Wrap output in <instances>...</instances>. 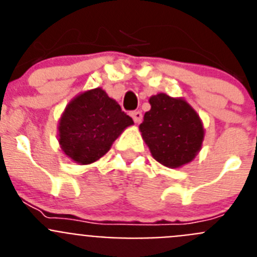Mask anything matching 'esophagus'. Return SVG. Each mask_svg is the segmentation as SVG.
Instances as JSON below:
<instances>
[{
    "label": "esophagus",
    "instance_id": "34e87169",
    "mask_svg": "<svg viewBox=\"0 0 257 257\" xmlns=\"http://www.w3.org/2000/svg\"><path fill=\"white\" fill-rule=\"evenodd\" d=\"M131 117L135 121V123H140L143 119V113L140 110H134V112H131Z\"/></svg>",
    "mask_w": 257,
    "mask_h": 257
}]
</instances>
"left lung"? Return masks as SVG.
I'll return each instance as SVG.
<instances>
[{
	"label": "left lung",
	"instance_id": "left-lung-1",
	"mask_svg": "<svg viewBox=\"0 0 257 257\" xmlns=\"http://www.w3.org/2000/svg\"><path fill=\"white\" fill-rule=\"evenodd\" d=\"M149 103L140 131L154 160L171 169L189 163L205 135L198 114L185 100L166 94L154 95Z\"/></svg>",
	"mask_w": 257,
	"mask_h": 257
}]
</instances>
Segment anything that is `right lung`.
<instances>
[{
	"label": "right lung",
	"instance_id": "add662e5",
	"mask_svg": "<svg viewBox=\"0 0 257 257\" xmlns=\"http://www.w3.org/2000/svg\"><path fill=\"white\" fill-rule=\"evenodd\" d=\"M134 121L101 88L78 95L68 104L59 123V143L81 165L97 161Z\"/></svg>",
	"mask_w": 257,
	"mask_h": 257
}]
</instances>
